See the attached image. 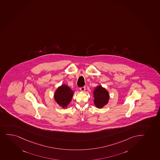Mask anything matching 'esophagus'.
Masks as SVG:
<instances>
[{
	"label": "esophagus",
	"mask_w": 160,
	"mask_h": 160,
	"mask_svg": "<svg viewBox=\"0 0 160 160\" xmlns=\"http://www.w3.org/2000/svg\"><path fill=\"white\" fill-rule=\"evenodd\" d=\"M80 89L81 92H84L85 90H86V87L83 86L82 87H81V88H80Z\"/></svg>",
	"instance_id": "1"
}]
</instances>
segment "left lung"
I'll use <instances>...</instances> for the list:
<instances>
[{"instance_id": "obj_1", "label": "left lung", "mask_w": 160, "mask_h": 160, "mask_svg": "<svg viewBox=\"0 0 160 160\" xmlns=\"http://www.w3.org/2000/svg\"><path fill=\"white\" fill-rule=\"evenodd\" d=\"M94 104L96 108H101L106 105L109 101V93L105 88L101 86H98L95 88L93 92Z\"/></svg>"}]
</instances>
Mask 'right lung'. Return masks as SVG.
I'll use <instances>...</instances> for the list:
<instances>
[{"instance_id": "obj_1", "label": "right lung", "mask_w": 160, "mask_h": 160, "mask_svg": "<svg viewBox=\"0 0 160 160\" xmlns=\"http://www.w3.org/2000/svg\"><path fill=\"white\" fill-rule=\"evenodd\" d=\"M74 92L66 84H62L56 90L54 99L59 106L64 108H67L72 100Z\"/></svg>"}]
</instances>
